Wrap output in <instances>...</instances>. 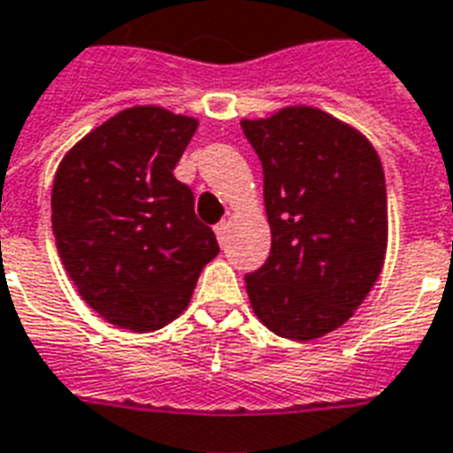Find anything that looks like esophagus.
<instances>
[{
    "label": "esophagus",
    "instance_id": "1",
    "mask_svg": "<svg viewBox=\"0 0 453 453\" xmlns=\"http://www.w3.org/2000/svg\"><path fill=\"white\" fill-rule=\"evenodd\" d=\"M226 233H227V223L223 220V223H218V226H216V237H218V242H220V244L226 242Z\"/></svg>",
    "mask_w": 453,
    "mask_h": 453
}]
</instances>
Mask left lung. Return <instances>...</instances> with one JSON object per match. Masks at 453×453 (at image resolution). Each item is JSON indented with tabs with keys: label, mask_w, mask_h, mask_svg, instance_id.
<instances>
[{
	"label": "left lung",
	"mask_w": 453,
	"mask_h": 453,
	"mask_svg": "<svg viewBox=\"0 0 453 453\" xmlns=\"http://www.w3.org/2000/svg\"><path fill=\"white\" fill-rule=\"evenodd\" d=\"M264 170L266 264L247 273L254 314L276 336L314 341L370 295L388 240L384 167L370 139L319 107L242 119Z\"/></svg>",
	"instance_id": "obj_1"
}]
</instances>
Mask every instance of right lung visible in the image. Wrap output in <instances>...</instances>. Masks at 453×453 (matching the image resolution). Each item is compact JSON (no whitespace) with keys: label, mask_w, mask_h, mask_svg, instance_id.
Masks as SVG:
<instances>
[{"label":"right lung","mask_w":453,"mask_h":453,"mask_svg":"<svg viewBox=\"0 0 453 453\" xmlns=\"http://www.w3.org/2000/svg\"><path fill=\"white\" fill-rule=\"evenodd\" d=\"M199 122L127 107L66 150L52 184L57 252L90 310L119 329H163L192 300L216 235L194 213L177 160Z\"/></svg>","instance_id":"add662e5"}]
</instances>
